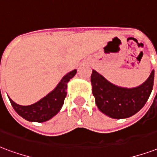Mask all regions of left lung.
Listing matches in <instances>:
<instances>
[{
  "label": "left lung",
  "mask_w": 157,
  "mask_h": 157,
  "mask_svg": "<svg viewBox=\"0 0 157 157\" xmlns=\"http://www.w3.org/2000/svg\"><path fill=\"white\" fill-rule=\"evenodd\" d=\"M92 93L102 113L110 118H126L134 115L147 101L154 83V70L141 86L132 89L116 86L93 70Z\"/></svg>",
  "instance_id": "obj_1"
}]
</instances>
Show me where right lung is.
Masks as SVG:
<instances>
[{
    "label": "right lung",
    "instance_id": "1",
    "mask_svg": "<svg viewBox=\"0 0 157 157\" xmlns=\"http://www.w3.org/2000/svg\"><path fill=\"white\" fill-rule=\"evenodd\" d=\"M76 70H73L67 74L52 92H50L45 97L33 105L22 106L17 105L10 98L8 97L10 102L15 112L26 120L38 123L48 121L56 115L62 109L67 96L66 90L67 88V82L76 75Z\"/></svg>",
    "mask_w": 157,
    "mask_h": 157
}]
</instances>
